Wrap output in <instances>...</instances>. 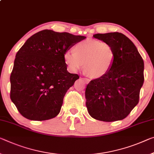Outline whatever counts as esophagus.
Masks as SVG:
<instances>
[{
	"label": "esophagus",
	"mask_w": 154,
	"mask_h": 154,
	"mask_svg": "<svg viewBox=\"0 0 154 154\" xmlns=\"http://www.w3.org/2000/svg\"><path fill=\"white\" fill-rule=\"evenodd\" d=\"M83 79L84 80V82L86 83V84H88L90 82V79H87V78H83Z\"/></svg>",
	"instance_id": "1"
}]
</instances>
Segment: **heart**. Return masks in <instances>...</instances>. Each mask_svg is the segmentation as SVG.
<instances>
[{"instance_id":"b5f03b06","label":"heart","mask_w":154,"mask_h":154,"mask_svg":"<svg viewBox=\"0 0 154 154\" xmlns=\"http://www.w3.org/2000/svg\"><path fill=\"white\" fill-rule=\"evenodd\" d=\"M65 63L72 72L84 69L92 78L103 77L112 68L115 51L110 44L98 40H87L78 42L73 53L66 52Z\"/></svg>"}]
</instances>
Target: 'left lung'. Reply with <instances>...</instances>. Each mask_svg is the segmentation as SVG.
Returning a JSON list of instances; mask_svg holds the SVG:
<instances>
[{"instance_id":"left-lung-1","label":"left lung","mask_w":154,"mask_h":154,"mask_svg":"<svg viewBox=\"0 0 154 154\" xmlns=\"http://www.w3.org/2000/svg\"><path fill=\"white\" fill-rule=\"evenodd\" d=\"M93 37L113 46L115 59L103 77L92 80L86 87V107L97 120H123L138 103L144 82V62L136 46L119 32L97 33Z\"/></svg>"}]
</instances>
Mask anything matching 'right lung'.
Segmentation results:
<instances>
[{
  "instance_id": "1",
  "label": "right lung",
  "mask_w": 154,
  "mask_h": 154,
  "mask_svg": "<svg viewBox=\"0 0 154 154\" xmlns=\"http://www.w3.org/2000/svg\"><path fill=\"white\" fill-rule=\"evenodd\" d=\"M85 38L45 29L26 41L10 76V98L22 116L45 121L60 113L67 90L79 78L68 72L64 54Z\"/></svg>"
}]
</instances>
